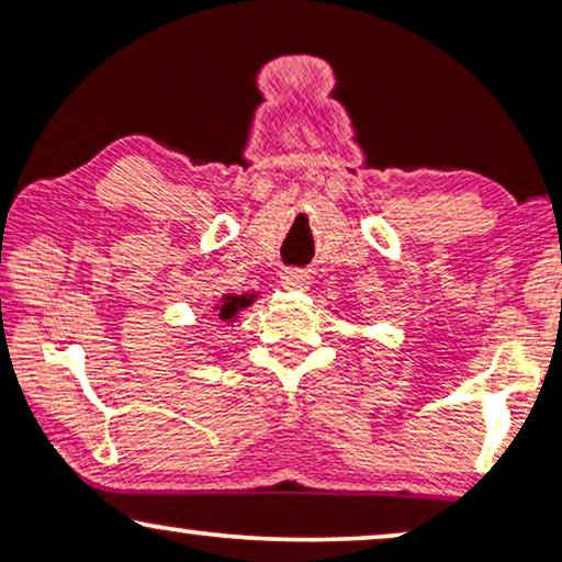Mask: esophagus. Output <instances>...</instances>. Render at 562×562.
<instances>
[{
  "mask_svg": "<svg viewBox=\"0 0 562 562\" xmlns=\"http://www.w3.org/2000/svg\"><path fill=\"white\" fill-rule=\"evenodd\" d=\"M281 283H283V289L306 291L312 283V276H310V271H304V268H286V271L281 273Z\"/></svg>",
  "mask_w": 562,
  "mask_h": 562,
  "instance_id": "esophagus-1",
  "label": "esophagus"
}]
</instances>
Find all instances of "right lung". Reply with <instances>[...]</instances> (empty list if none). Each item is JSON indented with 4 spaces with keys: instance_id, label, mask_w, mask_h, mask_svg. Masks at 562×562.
Instances as JSON below:
<instances>
[{
    "instance_id": "right-lung-1",
    "label": "right lung",
    "mask_w": 562,
    "mask_h": 562,
    "mask_svg": "<svg viewBox=\"0 0 562 562\" xmlns=\"http://www.w3.org/2000/svg\"><path fill=\"white\" fill-rule=\"evenodd\" d=\"M250 302H252V296H237V294L222 296V304L217 306L220 317H222V319H233L235 314L240 312V310H245V306H248Z\"/></svg>"
}]
</instances>
